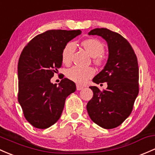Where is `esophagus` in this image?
Returning a JSON list of instances; mask_svg holds the SVG:
<instances>
[{"instance_id": "34e87169", "label": "esophagus", "mask_w": 155, "mask_h": 155, "mask_svg": "<svg viewBox=\"0 0 155 155\" xmlns=\"http://www.w3.org/2000/svg\"><path fill=\"white\" fill-rule=\"evenodd\" d=\"M83 88H84V87L79 85V84H76V90H77V91H81Z\"/></svg>"}]
</instances>
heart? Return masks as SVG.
Here are the masks:
<instances>
[{"instance_id":"heart-1","label":"heart","mask_w":155,"mask_h":155,"mask_svg":"<svg viewBox=\"0 0 155 155\" xmlns=\"http://www.w3.org/2000/svg\"><path fill=\"white\" fill-rule=\"evenodd\" d=\"M81 45L84 49L94 59V62L96 64H101L102 62L101 54L104 52V45L99 40L96 39H87L81 42ZM76 50V45L74 42H68L64 47L62 53V62L65 64H68L71 62L73 55ZM67 77L70 80L74 81L77 84H84L87 79L91 78L94 75V71L91 68H81L79 66H74L68 70Z\"/></svg>"}]
</instances>
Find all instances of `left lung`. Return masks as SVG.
<instances>
[{"label":"left lung","mask_w":155,"mask_h":155,"mask_svg":"<svg viewBox=\"0 0 155 155\" xmlns=\"http://www.w3.org/2000/svg\"><path fill=\"white\" fill-rule=\"evenodd\" d=\"M89 35H98L107 42L109 56L104 69L93 78L96 84L107 82L106 90L91 86L93 96L87 104L90 118L104 129H113L129 117L139 93V69L135 51L120 35L107 28H95Z\"/></svg>","instance_id":"left-lung-1"}]
</instances>
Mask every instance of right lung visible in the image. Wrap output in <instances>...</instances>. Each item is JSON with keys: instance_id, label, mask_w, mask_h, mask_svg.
Segmentation results:
<instances>
[{"instance_id": "obj_1", "label": "right lung", "mask_w": 155, "mask_h": 155, "mask_svg": "<svg viewBox=\"0 0 155 155\" xmlns=\"http://www.w3.org/2000/svg\"><path fill=\"white\" fill-rule=\"evenodd\" d=\"M80 30H48L26 45L18 65V101L25 119L33 127L46 129L60 118L65 99L76 91L74 81L64 78L59 86L51 82L62 63L66 44Z\"/></svg>"}]
</instances>
